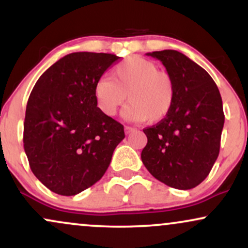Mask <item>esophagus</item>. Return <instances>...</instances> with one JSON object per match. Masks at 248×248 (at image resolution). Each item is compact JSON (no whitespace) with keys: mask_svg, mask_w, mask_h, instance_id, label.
<instances>
[{"mask_svg":"<svg viewBox=\"0 0 248 248\" xmlns=\"http://www.w3.org/2000/svg\"><path fill=\"white\" fill-rule=\"evenodd\" d=\"M134 130H135V128H133V127H129V126H126V127H124V133H126V134H130V133H133Z\"/></svg>","mask_w":248,"mask_h":248,"instance_id":"obj_1","label":"esophagus"}]
</instances>
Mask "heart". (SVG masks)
Returning <instances> with one entry per match:
<instances>
[{
  "mask_svg": "<svg viewBox=\"0 0 248 248\" xmlns=\"http://www.w3.org/2000/svg\"><path fill=\"white\" fill-rule=\"evenodd\" d=\"M113 80L101 77L94 82L93 96L104 115L114 116L128 101L124 116L130 121L160 122L175 102L176 87L169 73L140 56L127 57L112 71Z\"/></svg>",
  "mask_w": 248,
  "mask_h": 248,
  "instance_id": "heart-1",
  "label": "heart"
}]
</instances>
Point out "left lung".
<instances>
[{"label":"left lung","instance_id":"8db88e82","mask_svg":"<svg viewBox=\"0 0 248 248\" xmlns=\"http://www.w3.org/2000/svg\"><path fill=\"white\" fill-rule=\"evenodd\" d=\"M158 59L175 82L176 95L163 120L144 128V167L156 179L179 190L197 186L219 155L223 101L211 76L176 50L147 53Z\"/></svg>","mask_w":248,"mask_h":248}]
</instances>
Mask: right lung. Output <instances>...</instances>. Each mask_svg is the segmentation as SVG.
Segmentation results:
<instances>
[{
  "label": "right lung",
  "instance_id": "add662e5",
  "mask_svg": "<svg viewBox=\"0 0 248 248\" xmlns=\"http://www.w3.org/2000/svg\"><path fill=\"white\" fill-rule=\"evenodd\" d=\"M120 57L73 52L45 71L31 91L23 143L31 171L51 191L75 196L106 172L124 126L98 109L94 82Z\"/></svg>",
  "mask_w": 248,
  "mask_h": 248
}]
</instances>
